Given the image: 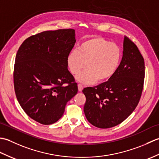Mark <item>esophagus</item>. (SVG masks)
<instances>
[{"label":"esophagus","instance_id":"1","mask_svg":"<svg viewBox=\"0 0 159 159\" xmlns=\"http://www.w3.org/2000/svg\"><path fill=\"white\" fill-rule=\"evenodd\" d=\"M78 89H79V92H82V90L83 89V85H81V84H79V85H78Z\"/></svg>","mask_w":159,"mask_h":159}]
</instances>
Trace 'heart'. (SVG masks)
Here are the masks:
<instances>
[{"mask_svg": "<svg viewBox=\"0 0 159 159\" xmlns=\"http://www.w3.org/2000/svg\"><path fill=\"white\" fill-rule=\"evenodd\" d=\"M121 58L122 50L117 44L94 37L83 42L78 50H72L67 63L72 74H77L86 66L87 68L76 76V80L92 84L97 80L104 82L110 79L119 68Z\"/></svg>", "mask_w": 159, "mask_h": 159, "instance_id": "heart-1", "label": "heart"}]
</instances>
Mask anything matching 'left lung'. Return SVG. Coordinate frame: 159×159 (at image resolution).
I'll return each instance as SVG.
<instances>
[{"label": "left lung", "mask_w": 159, "mask_h": 159, "mask_svg": "<svg viewBox=\"0 0 159 159\" xmlns=\"http://www.w3.org/2000/svg\"><path fill=\"white\" fill-rule=\"evenodd\" d=\"M119 68L107 82L85 87L84 113L94 126L109 128L122 122L135 109L141 98L145 78L143 57L126 36Z\"/></svg>", "instance_id": "left-lung-1"}]
</instances>
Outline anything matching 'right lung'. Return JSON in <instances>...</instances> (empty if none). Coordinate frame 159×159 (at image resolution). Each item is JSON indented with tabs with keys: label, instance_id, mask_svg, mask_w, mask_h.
<instances>
[{
	"label": "right lung",
	"instance_id": "right-lung-1",
	"mask_svg": "<svg viewBox=\"0 0 159 159\" xmlns=\"http://www.w3.org/2000/svg\"><path fill=\"white\" fill-rule=\"evenodd\" d=\"M75 42L74 29L43 31L26 39L17 52L13 70L17 100L40 124L58 121L67 102L78 92L67 63Z\"/></svg>",
	"mask_w": 159,
	"mask_h": 159
}]
</instances>
